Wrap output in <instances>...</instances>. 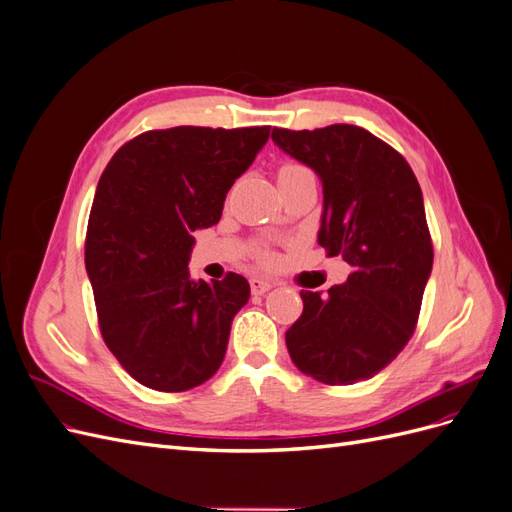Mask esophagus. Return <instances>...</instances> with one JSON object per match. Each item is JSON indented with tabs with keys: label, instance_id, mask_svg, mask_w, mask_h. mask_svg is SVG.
I'll list each match as a JSON object with an SVG mask.
<instances>
[{
	"label": "esophagus",
	"instance_id": "1",
	"mask_svg": "<svg viewBox=\"0 0 512 512\" xmlns=\"http://www.w3.org/2000/svg\"><path fill=\"white\" fill-rule=\"evenodd\" d=\"M273 286H275V282L262 280V277H252V280H250L252 294H265V292H269Z\"/></svg>",
	"mask_w": 512,
	"mask_h": 512
}]
</instances>
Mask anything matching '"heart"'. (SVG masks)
<instances>
[{"instance_id": "1", "label": "heart", "mask_w": 512, "mask_h": 512, "mask_svg": "<svg viewBox=\"0 0 512 512\" xmlns=\"http://www.w3.org/2000/svg\"><path fill=\"white\" fill-rule=\"evenodd\" d=\"M305 173H309V170H307L305 166L290 162V164H284V166L280 168V173H277V181H280V179H288V177H294V175H305ZM260 258L265 260V262H271V254H267V252H262V254H260Z\"/></svg>"}]
</instances>
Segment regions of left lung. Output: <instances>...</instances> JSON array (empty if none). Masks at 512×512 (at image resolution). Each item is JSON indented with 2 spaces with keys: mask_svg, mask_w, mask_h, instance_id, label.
Instances as JSON below:
<instances>
[{
  "mask_svg": "<svg viewBox=\"0 0 512 512\" xmlns=\"http://www.w3.org/2000/svg\"><path fill=\"white\" fill-rule=\"evenodd\" d=\"M271 138L320 177L318 243L352 267L327 294L301 290L290 359L324 384L374 378L410 342L433 265L421 185L401 153L359 126L273 128Z\"/></svg>",
  "mask_w": 512,
  "mask_h": 512,
  "instance_id": "1",
  "label": "left lung"
}]
</instances>
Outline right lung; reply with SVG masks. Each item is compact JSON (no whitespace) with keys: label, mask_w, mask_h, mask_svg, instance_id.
Wrapping results in <instances>:
<instances>
[{"label":"right lung","mask_w":512,"mask_h":512,"mask_svg":"<svg viewBox=\"0 0 512 512\" xmlns=\"http://www.w3.org/2000/svg\"><path fill=\"white\" fill-rule=\"evenodd\" d=\"M269 130H151L119 147L98 181L85 267L100 331L121 367L153 391H190L224 361L250 284L237 273L190 280L192 235L220 222Z\"/></svg>","instance_id":"right-lung-1"}]
</instances>
